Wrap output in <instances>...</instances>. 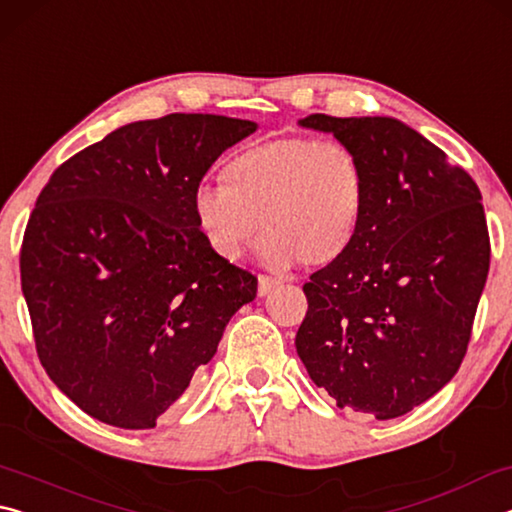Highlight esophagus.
Instances as JSON below:
<instances>
[{
  "label": "esophagus",
  "instance_id": "esophagus-1",
  "mask_svg": "<svg viewBox=\"0 0 512 512\" xmlns=\"http://www.w3.org/2000/svg\"><path fill=\"white\" fill-rule=\"evenodd\" d=\"M275 287H280V280H277V277L259 275V280H257V293H259V296H266V293H271Z\"/></svg>",
  "mask_w": 512,
  "mask_h": 512
}]
</instances>
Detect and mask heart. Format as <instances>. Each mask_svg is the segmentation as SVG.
<instances>
[{
    "instance_id": "1",
    "label": "heart",
    "mask_w": 512,
    "mask_h": 512,
    "mask_svg": "<svg viewBox=\"0 0 512 512\" xmlns=\"http://www.w3.org/2000/svg\"><path fill=\"white\" fill-rule=\"evenodd\" d=\"M368 185L359 153L339 140L280 137L235 155L223 183L196 187L198 230L216 255L237 259L262 228L266 266H327L357 241Z\"/></svg>"
}]
</instances>
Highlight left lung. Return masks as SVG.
Here are the masks:
<instances>
[{
  "label": "left lung",
  "instance_id": "obj_1",
  "mask_svg": "<svg viewBox=\"0 0 512 512\" xmlns=\"http://www.w3.org/2000/svg\"><path fill=\"white\" fill-rule=\"evenodd\" d=\"M300 126L359 153L368 201L354 246L302 287L298 357L341 409L400 418L467 352L490 268L481 192L400 119L309 115Z\"/></svg>",
  "mask_w": 512,
  "mask_h": 512
}]
</instances>
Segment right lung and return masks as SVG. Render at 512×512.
Masks as SVG:
<instances>
[{"label": "right lung", "instance_id": "right-lung-1", "mask_svg": "<svg viewBox=\"0 0 512 512\" xmlns=\"http://www.w3.org/2000/svg\"><path fill=\"white\" fill-rule=\"evenodd\" d=\"M257 131L223 115L133 121L51 173L20 250L49 379L92 418L153 429L216 354L257 277L207 246L192 198Z\"/></svg>", "mask_w": 512, "mask_h": 512}]
</instances>
